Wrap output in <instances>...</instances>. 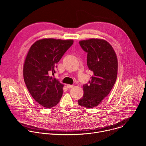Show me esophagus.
Here are the masks:
<instances>
[{"instance_id": "esophagus-1", "label": "esophagus", "mask_w": 146, "mask_h": 146, "mask_svg": "<svg viewBox=\"0 0 146 146\" xmlns=\"http://www.w3.org/2000/svg\"><path fill=\"white\" fill-rule=\"evenodd\" d=\"M67 86V87L68 88H72L73 87H74V85H70V84H67L66 85Z\"/></svg>"}]
</instances>
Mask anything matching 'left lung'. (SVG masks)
Returning <instances> with one entry per match:
<instances>
[{"label": "left lung", "mask_w": 146, "mask_h": 146, "mask_svg": "<svg viewBox=\"0 0 146 146\" xmlns=\"http://www.w3.org/2000/svg\"><path fill=\"white\" fill-rule=\"evenodd\" d=\"M79 44L87 53V66L93 75L83 85L84 95L78 103L90 109L98 106L113 87L117 76V58L112 46L105 40L91 38Z\"/></svg>", "instance_id": "left-lung-1"}]
</instances>
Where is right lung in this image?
<instances>
[{"label":"right lung","instance_id":"right-lung-1","mask_svg":"<svg viewBox=\"0 0 146 146\" xmlns=\"http://www.w3.org/2000/svg\"><path fill=\"white\" fill-rule=\"evenodd\" d=\"M72 40L45 38L31 47L24 66V79L33 98L46 108L55 106L63 94L64 85L54 77L56 64L72 46Z\"/></svg>","mask_w":146,"mask_h":146}]
</instances>
